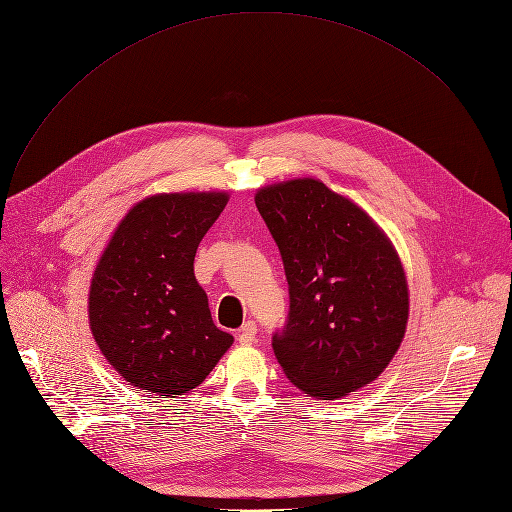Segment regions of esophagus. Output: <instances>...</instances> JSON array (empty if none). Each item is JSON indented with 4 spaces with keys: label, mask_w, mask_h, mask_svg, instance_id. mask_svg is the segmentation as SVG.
Here are the masks:
<instances>
[{
    "label": "esophagus",
    "mask_w": 512,
    "mask_h": 512,
    "mask_svg": "<svg viewBox=\"0 0 512 512\" xmlns=\"http://www.w3.org/2000/svg\"><path fill=\"white\" fill-rule=\"evenodd\" d=\"M255 337H257V324L253 320L245 322L243 327H241V331H239V335H237L241 345H251L255 341Z\"/></svg>",
    "instance_id": "obj_1"
}]
</instances>
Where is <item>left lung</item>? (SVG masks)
<instances>
[{
    "mask_svg": "<svg viewBox=\"0 0 512 512\" xmlns=\"http://www.w3.org/2000/svg\"><path fill=\"white\" fill-rule=\"evenodd\" d=\"M255 204L288 280V320L271 339L288 380L324 400L376 380L408 320L406 277L392 243L318 179L269 185Z\"/></svg>",
    "mask_w": 512,
    "mask_h": 512,
    "instance_id": "1",
    "label": "left lung"
}]
</instances>
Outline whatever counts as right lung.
Wrapping results in <instances>:
<instances>
[{
	"mask_svg": "<svg viewBox=\"0 0 512 512\" xmlns=\"http://www.w3.org/2000/svg\"><path fill=\"white\" fill-rule=\"evenodd\" d=\"M228 196L161 194L118 224L89 288L94 339L134 388L179 396L200 386L232 345L194 275L200 241Z\"/></svg>",
	"mask_w": 512,
	"mask_h": 512,
	"instance_id": "right-lung-1",
	"label": "right lung"
}]
</instances>
